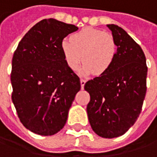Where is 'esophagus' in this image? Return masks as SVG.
I'll use <instances>...</instances> for the list:
<instances>
[{
    "label": "esophagus",
    "instance_id": "obj_1",
    "mask_svg": "<svg viewBox=\"0 0 157 157\" xmlns=\"http://www.w3.org/2000/svg\"><path fill=\"white\" fill-rule=\"evenodd\" d=\"M80 82H81V86H82V89H83V87H84V84H85V82H86V80H84V79H81V80H80Z\"/></svg>",
    "mask_w": 157,
    "mask_h": 157
}]
</instances>
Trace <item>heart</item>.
I'll list each match as a JSON object with an SVG mask.
<instances>
[{
  "label": "heart",
  "mask_w": 157,
  "mask_h": 157,
  "mask_svg": "<svg viewBox=\"0 0 157 157\" xmlns=\"http://www.w3.org/2000/svg\"><path fill=\"white\" fill-rule=\"evenodd\" d=\"M60 48L70 69H77L82 59L84 64L82 72L94 73L96 75L106 74L116 55V44L113 36L91 27L72 34L70 41L64 40L61 42Z\"/></svg>",
  "instance_id": "1"
}]
</instances>
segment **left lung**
<instances>
[{"mask_svg":"<svg viewBox=\"0 0 157 157\" xmlns=\"http://www.w3.org/2000/svg\"><path fill=\"white\" fill-rule=\"evenodd\" d=\"M116 44L115 60L106 74L88 81L87 105L93 132L106 139L122 136L135 124L147 91V67L140 46L116 25H107Z\"/></svg>","mask_w":157,"mask_h":157,"instance_id":"1","label":"left lung"}]
</instances>
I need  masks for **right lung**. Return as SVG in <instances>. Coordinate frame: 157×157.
I'll list each match as a JSON object with an SVG mask.
<instances>
[{"instance_id": "right-lung-1", "label": "right lung", "mask_w": 157, "mask_h": 157, "mask_svg": "<svg viewBox=\"0 0 157 157\" xmlns=\"http://www.w3.org/2000/svg\"><path fill=\"white\" fill-rule=\"evenodd\" d=\"M78 27L54 18L34 25L19 42L12 58V102L22 124L32 132L51 136L66 124L81 89L67 67L60 44Z\"/></svg>"}]
</instances>
